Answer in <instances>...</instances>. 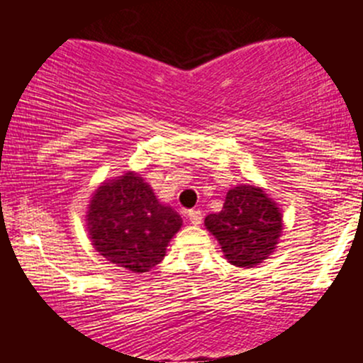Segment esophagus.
I'll return each instance as SVG.
<instances>
[{
  "label": "esophagus",
  "mask_w": 363,
  "mask_h": 363,
  "mask_svg": "<svg viewBox=\"0 0 363 363\" xmlns=\"http://www.w3.org/2000/svg\"><path fill=\"white\" fill-rule=\"evenodd\" d=\"M188 218H189V221H191V225H195V226L202 225V212L200 211H189Z\"/></svg>",
  "instance_id": "34e87169"
}]
</instances>
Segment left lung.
I'll use <instances>...</instances> for the list:
<instances>
[{
    "label": "left lung",
    "instance_id": "left-lung-1",
    "mask_svg": "<svg viewBox=\"0 0 363 363\" xmlns=\"http://www.w3.org/2000/svg\"><path fill=\"white\" fill-rule=\"evenodd\" d=\"M283 226L279 205L256 184L228 189L223 211L205 218V228L216 237L225 258L244 269L274 255Z\"/></svg>",
    "mask_w": 363,
    "mask_h": 363
}]
</instances>
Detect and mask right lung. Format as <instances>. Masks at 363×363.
<instances>
[{
    "label": "right lung",
    "mask_w": 363,
    "mask_h": 363,
    "mask_svg": "<svg viewBox=\"0 0 363 363\" xmlns=\"http://www.w3.org/2000/svg\"><path fill=\"white\" fill-rule=\"evenodd\" d=\"M87 233L104 258L131 272H149L167 255L182 218L160 202L149 182L133 170L94 189L86 212Z\"/></svg>",
    "instance_id": "right-lung-1"
}]
</instances>
